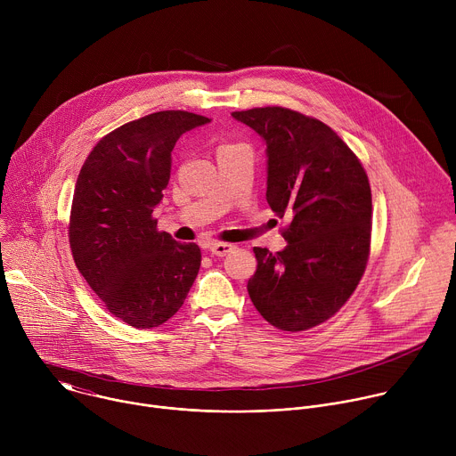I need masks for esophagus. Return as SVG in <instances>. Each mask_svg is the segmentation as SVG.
Listing matches in <instances>:
<instances>
[{"label":"esophagus","instance_id":"1","mask_svg":"<svg viewBox=\"0 0 456 456\" xmlns=\"http://www.w3.org/2000/svg\"><path fill=\"white\" fill-rule=\"evenodd\" d=\"M234 250V245L232 243H225V241H215L209 245V252L215 254V256H225L229 252Z\"/></svg>","mask_w":456,"mask_h":456}]
</instances>
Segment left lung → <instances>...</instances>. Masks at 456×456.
Listing matches in <instances>:
<instances>
[{
    "label": "left lung",
    "instance_id": "obj_1",
    "mask_svg": "<svg viewBox=\"0 0 456 456\" xmlns=\"http://www.w3.org/2000/svg\"><path fill=\"white\" fill-rule=\"evenodd\" d=\"M264 137L267 202L287 248L254 247L257 269L247 290L273 327L303 332L336 315L357 289L370 257L371 189L357 155L324 122L265 106L232 111Z\"/></svg>",
    "mask_w": 456,
    "mask_h": 456
}]
</instances>
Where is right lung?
Returning a JSON list of instances; mask_svg holds the SVG:
<instances>
[{"label":"right lung","mask_w":456,"mask_h":456,"mask_svg":"<svg viewBox=\"0 0 456 456\" xmlns=\"http://www.w3.org/2000/svg\"><path fill=\"white\" fill-rule=\"evenodd\" d=\"M208 122L183 110L126 122L94 146L77 176L69 224L74 262L108 312L129 327L166 322L199 276L200 247L159 231L153 208L169 182L176 141Z\"/></svg>","instance_id":"1"}]
</instances>
